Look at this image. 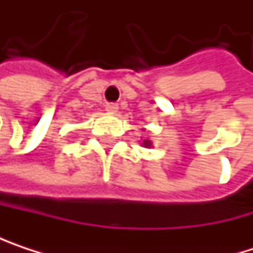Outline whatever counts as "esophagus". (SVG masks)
<instances>
[{
  "label": "esophagus",
  "mask_w": 253,
  "mask_h": 253,
  "mask_svg": "<svg viewBox=\"0 0 253 253\" xmlns=\"http://www.w3.org/2000/svg\"><path fill=\"white\" fill-rule=\"evenodd\" d=\"M105 110H107L108 113H111V114H116V113L119 111V105L114 104V102H108V104L105 105Z\"/></svg>",
  "instance_id": "1"
}]
</instances>
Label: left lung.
I'll return each mask as SVG.
<instances>
[{"instance_id": "1", "label": "left lung", "mask_w": 253, "mask_h": 253, "mask_svg": "<svg viewBox=\"0 0 253 253\" xmlns=\"http://www.w3.org/2000/svg\"><path fill=\"white\" fill-rule=\"evenodd\" d=\"M142 145H145L146 148H151V146H152V142H151V140H143Z\"/></svg>"}]
</instances>
